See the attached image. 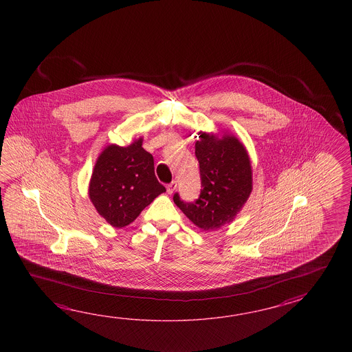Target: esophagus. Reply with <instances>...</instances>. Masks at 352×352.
I'll return each instance as SVG.
<instances>
[{"mask_svg": "<svg viewBox=\"0 0 352 352\" xmlns=\"http://www.w3.org/2000/svg\"><path fill=\"white\" fill-rule=\"evenodd\" d=\"M166 187H167V192H168V194H173V191L176 190V187H177V182L173 181V182H170Z\"/></svg>", "mask_w": 352, "mask_h": 352, "instance_id": "obj_1", "label": "esophagus"}]
</instances>
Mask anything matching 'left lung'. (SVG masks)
<instances>
[{"instance_id":"8db88e82","label":"left lung","mask_w":352,"mask_h":352,"mask_svg":"<svg viewBox=\"0 0 352 352\" xmlns=\"http://www.w3.org/2000/svg\"><path fill=\"white\" fill-rule=\"evenodd\" d=\"M195 155L200 165L201 192L195 201H173L202 230H217L232 221L252 192V167L244 146L230 135L200 133Z\"/></svg>"}]
</instances>
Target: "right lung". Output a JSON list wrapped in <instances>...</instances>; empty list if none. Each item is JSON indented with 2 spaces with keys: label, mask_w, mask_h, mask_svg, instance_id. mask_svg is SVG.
<instances>
[{
  "label": "right lung",
  "mask_w": 352,
  "mask_h": 352,
  "mask_svg": "<svg viewBox=\"0 0 352 352\" xmlns=\"http://www.w3.org/2000/svg\"><path fill=\"white\" fill-rule=\"evenodd\" d=\"M153 156L142 138L128 147L109 146L98 157L89 197L98 212L114 228L131 224L166 188L155 175Z\"/></svg>",
  "instance_id": "obj_1"
}]
</instances>
